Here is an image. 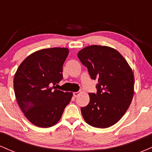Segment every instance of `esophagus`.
<instances>
[{"label": "esophagus", "mask_w": 152, "mask_h": 152, "mask_svg": "<svg viewBox=\"0 0 152 152\" xmlns=\"http://www.w3.org/2000/svg\"><path fill=\"white\" fill-rule=\"evenodd\" d=\"M78 95H79V92H74V97H77Z\"/></svg>", "instance_id": "obj_1"}]
</instances>
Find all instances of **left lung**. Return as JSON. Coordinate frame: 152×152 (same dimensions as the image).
<instances>
[{"label": "left lung", "mask_w": 152, "mask_h": 152, "mask_svg": "<svg viewBox=\"0 0 152 152\" xmlns=\"http://www.w3.org/2000/svg\"><path fill=\"white\" fill-rule=\"evenodd\" d=\"M78 57L98 83L96 94L81 111L88 124L108 128L121 119L129 107L134 94V76L128 62L118 50L109 46H86Z\"/></svg>", "instance_id": "left-lung-1"}]
</instances>
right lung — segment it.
<instances>
[{
    "label": "right lung",
    "mask_w": 152,
    "mask_h": 152,
    "mask_svg": "<svg viewBox=\"0 0 152 152\" xmlns=\"http://www.w3.org/2000/svg\"><path fill=\"white\" fill-rule=\"evenodd\" d=\"M69 53L67 48L38 50L26 57L15 72L13 87L17 102L35 126L48 128L56 124L71 102L72 92L54 86L61 81Z\"/></svg>",
    "instance_id": "add662e5"
}]
</instances>
